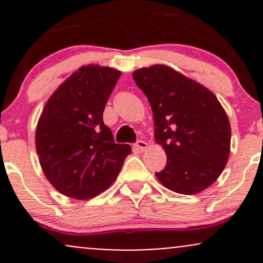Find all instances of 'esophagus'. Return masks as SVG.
<instances>
[{"instance_id": "esophagus-1", "label": "esophagus", "mask_w": 263, "mask_h": 263, "mask_svg": "<svg viewBox=\"0 0 263 263\" xmlns=\"http://www.w3.org/2000/svg\"><path fill=\"white\" fill-rule=\"evenodd\" d=\"M134 147L137 151H140V152H143V151H146L147 147H148V144H147L144 141H141L140 140V141L136 142V143L134 144Z\"/></svg>"}]
</instances>
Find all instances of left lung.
Masks as SVG:
<instances>
[{"mask_svg": "<svg viewBox=\"0 0 263 263\" xmlns=\"http://www.w3.org/2000/svg\"><path fill=\"white\" fill-rule=\"evenodd\" d=\"M134 79L148 99L156 142L167 155L156 177L179 194L206 189L230 153V122L221 104L206 87L165 65L138 69Z\"/></svg>", "mask_w": 263, "mask_h": 263, "instance_id": "1", "label": "left lung"}]
</instances>
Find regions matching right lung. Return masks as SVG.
Masks as SVG:
<instances>
[{"mask_svg":"<svg viewBox=\"0 0 263 263\" xmlns=\"http://www.w3.org/2000/svg\"><path fill=\"white\" fill-rule=\"evenodd\" d=\"M121 71L81 66L45 104L35 131V148L47 179L62 194L89 199L112 184L128 144L115 143L102 120Z\"/></svg>","mask_w":263,"mask_h":263,"instance_id":"right-lung-1","label":"right lung"}]
</instances>
